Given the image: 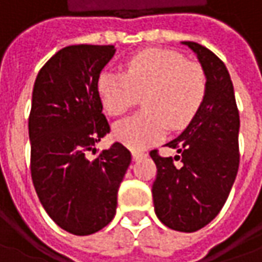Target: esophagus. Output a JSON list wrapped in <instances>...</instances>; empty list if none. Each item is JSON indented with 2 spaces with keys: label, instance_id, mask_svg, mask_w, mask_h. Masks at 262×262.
I'll list each match as a JSON object with an SVG mask.
<instances>
[{
  "label": "esophagus",
  "instance_id": "obj_1",
  "mask_svg": "<svg viewBox=\"0 0 262 262\" xmlns=\"http://www.w3.org/2000/svg\"><path fill=\"white\" fill-rule=\"evenodd\" d=\"M145 155H146L145 152L138 150V149H133V150H132V157H133V159H135V161H138L139 158H143Z\"/></svg>",
  "mask_w": 262,
  "mask_h": 262
}]
</instances>
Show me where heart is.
<instances>
[{"label":"heart","mask_w":262,"mask_h":262,"mask_svg":"<svg viewBox=\"0 0 262 262\" xmlns=\"http://www.w3.org/2000/svg\"><path fill=\"white\" fill-rule=\"evenodd\" d=\"M104 110L122 116L143 96L145 112L114 124V136L130 148H146L165 136L168 126L183 129L202 108L207 94L203 67L174 50H142L124 72L104 69L97 78Z\"/></svg>","instance_id":"1"}]
</instances>
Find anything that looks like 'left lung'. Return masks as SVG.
<instances>
[{"mask_svg": "<svg viewBox=\"0 0 262 262\" xmlns=\"http://www.w3.org/2000/svg\"><path fill=\"white\" fill-rule=\"evenodd\" d=\"M207 77V94L199 113L168 148L180 155L164 158L150 150L157 165L152 184L158 219L169 229L195 232L219 214L239 168V110L225 63L212 50L184 41ZM174 160H181L180 167Z\"/></svg>", "mask_w": 262, "mask_h": 262, "instance_id": "obj_1", "label": "left lung"}]
</instances>
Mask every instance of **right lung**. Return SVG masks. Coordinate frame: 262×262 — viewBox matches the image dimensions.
Here are the masks:
<instances>
[{
  "instance_id": "right-lung-1",
  "label": "right lung",
  "mask_w": 262,
  "mask_h": 262,
  "mask_svg": "<svg viewBox=\"0 0 262 262\" xmlns=\"http://www.w3.org/2000/svg\"><path fill=\"white\" fill-rule=\"evenodd\" d=\"M114 52L112 45L63 48L41 67L33 86V185L50 219L79 236L113 221L117 191L132 162L130 150L119 142L88 158L95 143L110 133L97 78Z\"/></svg>"
}]
</instances>
